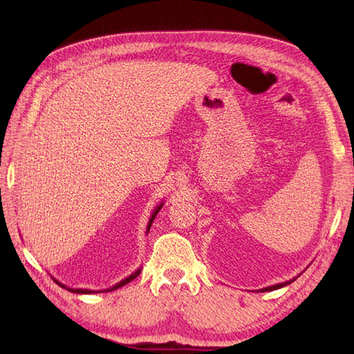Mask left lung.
<instances>
[{
  "instance_id": "left-lung-1",
  "label": "left lung",
  "mask_w": 354,
  "mask_h": 354,
  "mask_svg": "<svg viewBox=\"0 0 354 354\" xmlns=\"http://www.w3.org/2000/svg\"><path fill=\"white\" fill-rule=\"evenodd\" d=\"M299 276V274H298ZM298 276H295L294 279H289V281H286V282H282V283H276V285H272V286H267V288H261V289H259L260 292H270V291H274V289H279V288H283V286H286V285H289V283H292Z\"/></svg>"
}]
</instances>
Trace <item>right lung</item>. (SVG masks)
<instances>
[{"label": "right lung", "instance_id": "add662e5", "mask_svg": "<svg viewBox=\"0 0 354 354\" xmlns=\"http://www.w3.org/2000/svg\"><path fill=\"white\" fill-rule=\"evenodd\" d=\"M162 205H164V202H160L159 205L155 208V211L152 212V216H151V218H149V223H147V227H146V234L149 233V230H151V226H152V223H153V220H155V217H156V214L159 212V209L162 208ZM142 273V267L140 269H137L134 273H131L130 276H127L125 279H122L121 282H118V283H115L113 286H111V288H106V289H99V291H94V289H82V288H69V286H66V285H63V283H60L57 279H55V277H53V281H56V283H59L62 288H65V289H68L69 292H75V294H97V292H111V291H115V289H118V288H121V286H124V285H127L128 282H131L133 279H136V277Z\"/></svg>", "mask_w": 354, "mask_h": 354}]
</instances>
